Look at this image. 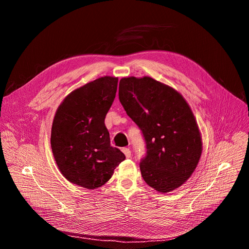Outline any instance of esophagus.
<instances>
[{
    "label": "esophagus",
    "mask_w": 249,
    "mask_h": 249,
    "mask_svg": "<svg viewBox=\"0 0 249 249\" xmlns=\"http://www.w3.org/2000/svg\"><path fill=\"white\" fill-rule=\"evenodd\" d=\"M122 151H123V153L125 154L126 158H130V157H131V151H130V149H128V148H124Z\"/></svg>",
    "instance_id": "obj_1"
}]
</instances>
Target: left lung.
<instances>
[{
  "label": "left lung",
  "instance_id": "left-lung-1",
  "mask_svg": "<svg viewBox=\"0 0 249 249\" xmlns=\"http://www.w3.org/2000/svg\"><path fill=\"white\" fill-rule=\"evenodd\" d=\"M119 99L145 138L142 179L161 194L180 187L195 172L203 151L189 104L178 91L150 76L123 77Z\"/></svg>",
  "mask_w": 249,
  "mask_h": 249
}]
</instances>
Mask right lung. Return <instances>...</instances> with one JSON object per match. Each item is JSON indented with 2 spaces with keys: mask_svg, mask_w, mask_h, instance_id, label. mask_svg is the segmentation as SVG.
Listing matches in <instances>:
<instances>
[{
  "mask_svg": "<svg viewBox=\"0 0 249 249\" xmlns=\"http://www.w3.org/2000/svg\"><path fill=\"white\" fill-rule=\"evenodd\" d=\"M118 77L103 76L68 94L53 121L51 146L69 182L95 189L104 185L125 159L110 146L104 119L116 97Z\"/></svg>",
  "mask_w": 249,
  "mask_h": 249,
  "instance_id": "1",
  "label": "right lung"
}]
</instances>
